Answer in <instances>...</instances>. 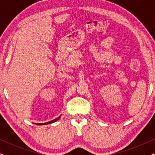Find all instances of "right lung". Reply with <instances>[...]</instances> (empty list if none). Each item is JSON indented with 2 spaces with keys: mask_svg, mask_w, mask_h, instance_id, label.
<instances>
[{
  "mask_svg": "<svg viewBox=\"0 0 155 155\" xmlns=\"http://www.w3.org/2000/svg\"><path fill=\"white\" fill-rule=\"evenodd\" d=\"M59 118H60V116H59V117H58L57 118H56V119H54V120H51V121H49V122H47V123H44V124H37V125H46V124H52V123H54V122H56V120H58Z\"/></svg>",
  "mask_w": 155,
  "mask_h": 155,
  "instance_id": "add662e5",
  "label": "right lung"
}]
</instances>
